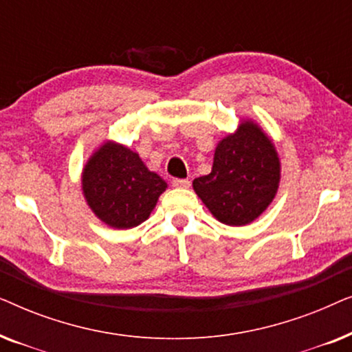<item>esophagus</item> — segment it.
I'll use <instances>...</instances> for the list:
<instances>
[{
	"mask_svg": "<svg viewBox=\"0 0 352 352\" xmlns=\"http://www.w3.org/2000/svg\"><path fill=\"white\" fill-rule=\"evenodd\" d=\"M173 186L179 187V189H187V187H190V181L189 179H173Z\"/></svg>",
	"mask_w": 352,
	"mask_h": 352,
	"instance_id": "obj_1",
	"label": "esophagus"
}]
</instances>
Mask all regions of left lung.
Masks as SVG:
<instances>
[{"instance_id": "left-lung-1", "label": "left lung", "mask_w": 352, "mask_h": 352, "mask_svg": "<svg viewBox=\"0 0 352 352\" xmlns=\"http://www.w3.org/2000/svg\"><path fill=\"white\" fill-rule=\"evenodd\" d=\"M276 144L252 118L216 144L213 166L192 182L195 194L219 223L247 226L276 199L280 184Z\"/></svg>"}]
</instances>
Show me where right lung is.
<instances>
[{
  "instance_id": "add662e5",
  "label": "right lung",
  "mask_w": 352,
  "mask_h": 352,
  "mask_svg": "<svg viewBox=\"0 0 352 352\" xmlns=\"http://www.w3.org/2000/svg\"><path fill=\"white\" fill-rule=\"evenodd\" d=\"M168 189L138 152L117 141L96 147L81 170V190L96 218L113 229L136 228Z\"/></svg>"
}]
</instances>
